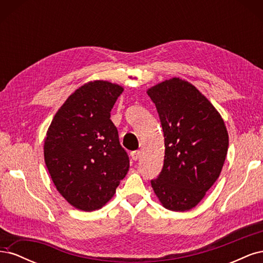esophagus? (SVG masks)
Masks as SVG:
<instances>
[{
	"label": "esophagus",
	"mask_w": 263,
	"mask_h": 263,
	"mask_svg": "<svg viewBox=\"0 0 263 263\" xmlns=\"http://www.w3.org/2000/svg\"><path fill=\"white\" fill-rule=\"evenodd\" d=\"M140 155H141V154H140L139 150H135V151H132V153H130V157H132L133 160H135V161L138 160Z\"/></svg>",
	"instance_id": "1"
}]
</instances>
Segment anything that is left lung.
<instances>
[{
	"label": "left lung",
	"mask_w": 263,
	"mask_h": 263,
	"mask_svg": "<svg viewBox=\"0 0 263 263\" xmlns=\"http://www.w3.org/2000/svg\"><path fill=\"white\" fill-rule=\"evenodd\" d=\"M164 136L163 168L151 180L165 209L196 206L219 177L228 150L224 121L194 85L173 78L148 90Z\"/></svg>",
	"instance_id": "1"
}]
</instances>
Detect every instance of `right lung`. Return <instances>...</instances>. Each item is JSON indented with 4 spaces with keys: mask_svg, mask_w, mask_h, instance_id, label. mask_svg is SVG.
<instances>
[{
    "mask_svg": "<svg viewBox=\"0 0 263 263\" xmlns=\"http://www.w3.org/2000/svg\"><path fill=\"white\" fill-rule=\"evenodd\" d=\"M123 87L89 82L70 95L45 139V162L59 193L76 209L92 212L113 197L129 168L110 110Z\"/></svg>",
    "mask_w": 263,
    "mask_h": 263,
    "instance_id": "1",
    "label": "right lung"
}]
</instances>
